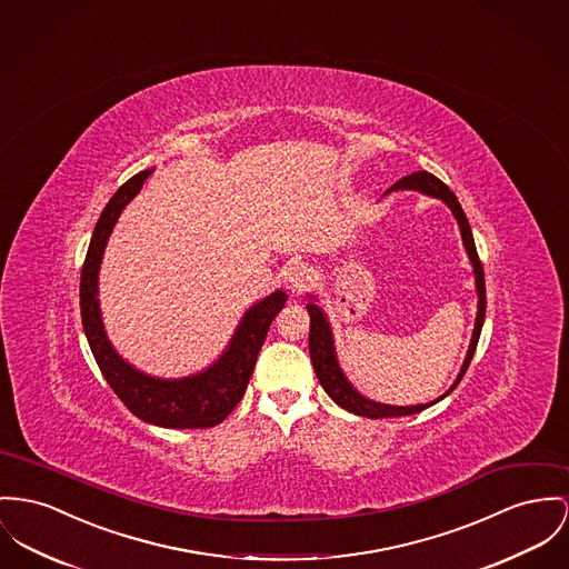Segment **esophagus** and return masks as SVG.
I'll use <instances>...</instances> for the list:
<instances>
[{
    "label": "esophagus",
    "mask_w": 569,
    "mask_h": 569,
    "mask_svg": "<svg viewBox=\"0 0 569 569\" xmlns=\"http://www.w3.org/2000/svg\"><path fill=\"white\" fill-rule=\"evenodd\" d=\"M312 282V269L302 261H291L284 267V284L293 293H302L303 289Z\"/></svg>",
    "instance_id": "34e87169"
}]
</instances>
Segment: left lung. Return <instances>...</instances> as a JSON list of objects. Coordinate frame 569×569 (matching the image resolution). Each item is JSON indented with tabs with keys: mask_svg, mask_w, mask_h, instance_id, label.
Wrapping results in <instances>:
<instances>
[{
	"mask_svg": "<svg viewBox=\"0 0 569 569\" xmlns=\"http://www.w3.org/2000/svg\"><path fill=\"white\" fill-rule=\"evenodd\" d=\"M397 190H415L420 193H427V196H433V198H440L442 202H447V207L453 211L455 220L459 224L461 230V239H463V248L468 252V259L472 263V271H475V282H477V296H479V306H477V321H475V332H472V341L468 347V353H466V360L461 365V371L455 379L453 386L440 397L445 399L447 395H451L455 390V386L461 381V378L466 376L468 371V365L475 356V349H477V342L481 337V328H483V319H486V278H483V266L479 261V254H477V248H475V239H472V230L468 224V218L461 209V204L457 202L453 191L449 190L438 177H433L431 172L427 170H420L415 172L410 177H403L401 181H397L392 188L388 191ZM386 191V193H388ZM306 310L310 315V335H308V351H310V360H312V369L317 373L319 383L323 386V390L332 397L335 403H339L342 410L351 412V415H358V417L367 418H390V417H408V415H417L427 410L429 406L438 403L440 399L431 401V403H420V406H386V403H378V401H371L367 397H362L351 383L349 379L345 378V373L339 367V360H337V351H335V339H332V330H330V323H328V317L323 315V310L317 306V303H306Z\"/></svg>",
	"mask_w": 569,
	"mask_h": 569,
	"instance_id": "obj_1",
	"label": "left lung"
}]
</instances>
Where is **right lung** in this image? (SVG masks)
I'll return each instance as SVG.
<instances>
[{
	"mask_svg": "<svg viewBox=\"0 0 569 569\" xmlns=\"http://www.w3.org/2000/svg\"><path fill=\"white\" fill-rule=\"evenodd\" d=\"M151 174L152 170H142L122 183L94 227L79 282L81 323L103 378L136 417L157 427L207 429L220 425L241 401L266 342L267 330L287 302V293L273 291L254 303L237 326L227 351L202 373L183 379L151 378L122 360L103 328L99 308V267L116 220Z\"/></svg>",
	"mask_w": 569,
	"mask_h": 569,
	"instance_id": "add662e5",
	"label": "right lung"
}]
</instances>
